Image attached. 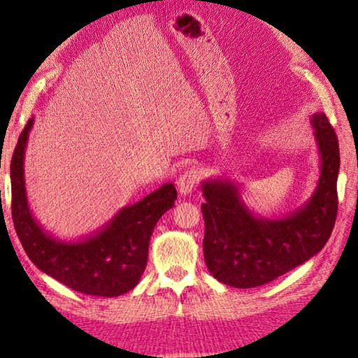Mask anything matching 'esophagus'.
Segmentation results:
<instances>
[{
	"instance_id": "1",
	"label": "esophagus",
	"mask_w": 358,
	"mask_h": 358,
	"mask_svg": "<svg viewBox=\"0 0 358 358\" xmlns=\"http://www.w3.org/2000/svg\"><path fill=\"white\" fill-rule=\"evenodd\" d=\"M199 180H201V173H199L196 167L187 169V171L181 173L178 181H177L178 191H180L181 196H186V194H189L194 189V187H196V185L199 183Z\"/></svg>"
}]
</instances>
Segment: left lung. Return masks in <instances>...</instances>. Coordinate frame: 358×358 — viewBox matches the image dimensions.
Masks as SVG:
<instances>
[{
    "label": "left lung",
    "instance_id": "8db88e82",
    "mask_svg": "<svg viewBox=\"0 0 358 358\" xmlns=\"http://www.w3.org/2000/svg\"><path fill=\"white\" fill-rule=\"evenodd\" d=\"M311 124L320 177L310 201L289 216H254L227 178L202 183L203 257L220 282L238 289L264 286L306 262L329 241L338 213V137L324 112L314 113Z\"/></svg>",
    "mask_w": 358,
    "mask_h": 358
}]
</instances>
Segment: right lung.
<instances>
[{"label": "right lung", "mask_w": 358, "mask_h": 358, "mask_svg": "<svg viewBox=\"0 0 358 358\" xmlns=\"http://www.w3.org/2000/svg\"><path fill=\"white\" fill-rule=\"evenodd\" d=\"M33 118L28 120L10 161L12 221L29 260L48 276L80 294L118 296L137 286L148 260V246L159 217L173 207L177 189L162 185L124 207L98 232L78 241L48 235L28 207L23 159Z\"/></svg>", "instance_id": "right-lung-1"}]
</instances>
